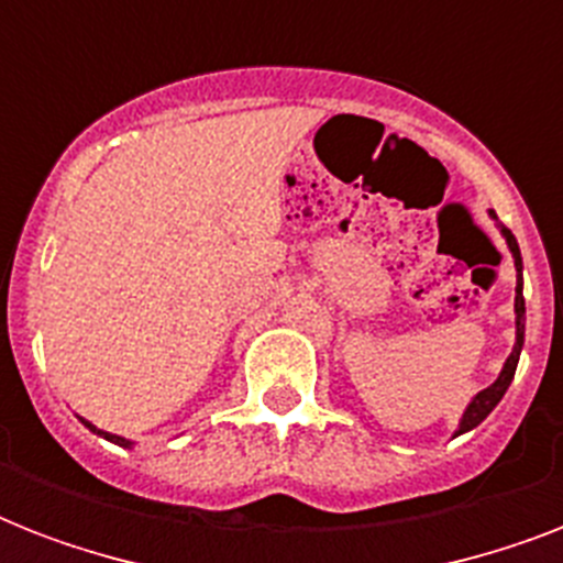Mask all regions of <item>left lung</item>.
I'll use <instances>...</instances> for the list:
<instances>
[{
  "label": "left lung",
  "instance_id": "obj_1",
  "mask_svg": "<svg viewBox=\"0 0 563 563\" xmlns=\"http://www.w3.org/2000/svg\"><path fill=\"white\" fill-rule=\"evenodd\" d=\"M488 216L494 221H497V212L488 210ZM499 233H503V239H506L508 251H511V256H515V268H517V295H515V347H511V353H508L506 365H503V371H499V376L494 379V383L488 385V388H482L476 397H473L467 406H464L462 418H459V427H455L453 438L464 435V432H471V429H476L482 423V420L488 418L490 411L497 409V402L503 400V394L508 391V385H511V379H515V371H517V362H520V351H523V339H526V300H523V256H520V245H517L515 233L508 228H503V224H497Z\"/></svg>",
  "mask_w": 563,
  "mask_h": 563
}]
</instances>
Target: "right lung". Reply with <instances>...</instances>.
Listing matches in <instances>:
<instances>
[{"mask_svg": "<svg viewBox=\"0 0 563 563\" xmlns=\"http://www.w3.org/2000/svg\"><path fill=\"white\" fill-rule=\"evenodd\" d=\"M84 423V427L90 429V432H96V435L99 438H104V441H110V444H119V446H125V450H131V446H134V441H131V438H122V435H113V432H104V429H99V427H92L90 420L87 418H78Z\"/></svg>", "mask_w": 563, "mask_h": 563, "instance_id": "add662e5", "label": "right lung"}]
</instances>
